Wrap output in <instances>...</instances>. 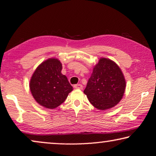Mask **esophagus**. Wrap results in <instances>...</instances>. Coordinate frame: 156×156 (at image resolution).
<instances>
[{"label": "esophagus", "mask_w": 156, "mask_h": 156, "mask_svg": "<svg viewBox=\"0 0 156 156\" xmlns=\"http://www.w3.org/2000/svg\"><path fill=\"white\" fill-rule=\"evenodd\" d=\"M73 87H74L75 89H83V87L80 84H75V85L73 86Z\"/></svg>", "instance_id": "34e87169"}]
</instances>
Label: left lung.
Returning a JSON list of instances; mask_svg holds the SVG:
<instances>
[{
	"mask_svg": "<svg viewBox=\"0 0 156 156\" xmlns=\"http://www.w3.org/2000/svg\"><path fill=\"white\" fill-rule=\"evenodd\" d=\"M125 87V79L120 67L112 60L102 58L94 67L84 93L94 107L105 110L120 101Z\"/></svg>",
	"mask_w": 156,
	"mask_h": 156,
	"instance_id": "obj_1",
	"label": "left lung"
}]
</instances>
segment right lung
<instances>
[{
  "label": "right lung",
  "mask_w": 156,
  "mask_h": 156,
  "mask_svg": "<svg viewBox=\"0 0 156 156\" xmlns=\"http://www.w3.org/2000/svg\"><path fill=\"white\" fill-rule=\"evenodd\" d=\"M61 62L49 58L38 66L31 78L30 87L36 101L47 109H54L64 102L73 90L67 78L62 75Z\"/></svg>",
  "instance_id": "add662e5"
}]
</instances>
